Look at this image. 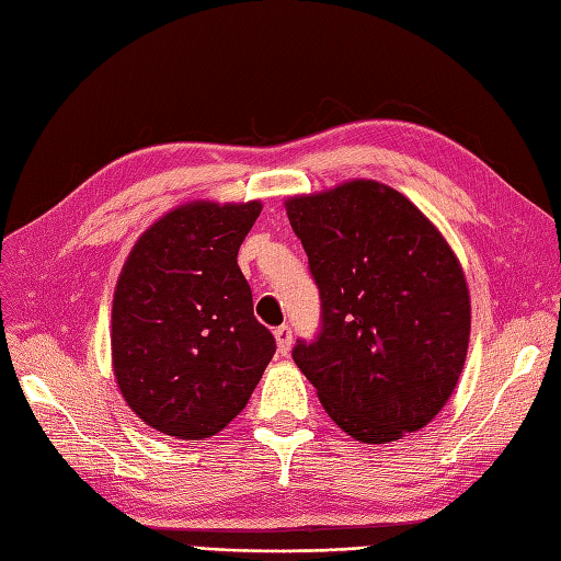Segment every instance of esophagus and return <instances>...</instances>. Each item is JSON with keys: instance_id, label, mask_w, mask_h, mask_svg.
<instances>
[{"instance_id": "34e87169", "label": "esophagus", "mask_w": 561, "mask_h": 561, "mask_svg": "<svg viewBox=\"0 0 561 561\" xmlns=\"http://www.w3.org/2000/svg\"><path fill=\"white\" fill-rule=\"evenodd\" d=\"M276 343H278V351L285 355L290 353V345H293V329L288 327V323H283V327H278L276 331Z\"/></svg>"}]
</instances>
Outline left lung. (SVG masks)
<instances>
[{"label": "left lung", "instance_id": "1", "mask_svg": "<svg viewBox=\"0 0 561 561\" xmlns=\"http://www.w3.org/2000/svg\"><path fill=\"white\" fill-rule=\"evenodd\" d=\"M319 288V331L293 359L351 437L386 444L449 401L466 363L470 300L437 228L403 194L347 182L288 204Z\"/></svg>", "mask_w": 561, "mask_h": 561}]
</instances>
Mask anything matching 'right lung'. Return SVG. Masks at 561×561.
Instances as JSON below:
<instances>
[{
    "mask_svg": "<svg viewBox=\"0 0 561 561\" xmlns=\"http://www.w3.org/2000/svg\"><path fill=\"white\" fill-rule=\"evenodd\" d=\"M259 214V202L182 206L141 234L122 268L112 302L119 391L175 439L226 427L276 353L238 266Z\"/></svg>",
    "mask_w": 561,
    "mask_h": 561,
    "instance_id": "right-lung-1",
    "label": "right lung"
}]
</instances>
